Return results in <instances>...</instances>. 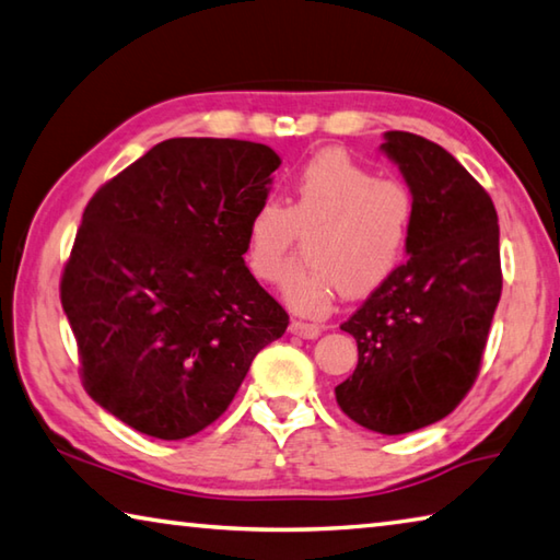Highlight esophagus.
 <instances>
[{"label":"esophagus","instance_id":"obj_1","mask_svg":"<svg viewBox=\"0 0 560 560\" xmlns=\"http://www.w3.org/2000/svg\"><path fill=\"white\" fill-rule=\"evenodd\" d=\"M290 331L302 339H317L322 335L319 325H312V322H302V319H292L290 322Z\"/></svg>","mask_w":560,"mask_h":560}]
</instances>
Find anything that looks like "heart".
Returning a JSON list of instances; mask_svg holds the SVG:
<instances>
[{
    "mask_svg": "<svg viewBox=\"0 0 560 560\" xmlns=\"http://www.w3.org/2000/svg\"><path fill=\"white\" fill-rule=\"evenodd\" d=\"M416 223V196L390 176L341 150H322L300 166L285 206L262 199L245 225V265L255 280L278 282L298 235H310V262L282 282V298L300 315L322 317L339 292L364 298L378 290L404 262Z\"/></svg>",
    "mask_w": 560,
    "mask_h": 560,
    "instance_id": "1",
    "label": "heart"
}]
</instances>
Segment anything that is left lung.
Returning <instances> with one entry per match:
<instances>
[{"mask_svg": "<svg viewBox=\"0 0 560 560\" xmlns=\"http://www.w3.org/2000/svg\"><path fill=\"white\" fill-rule=\"evenodd\" d=\"M381 150L416 196L410 258L341 325L359 364L335 394L354 423L404 435L453 413L475 386L502 262L494 203L453 154L400 130Z\"/></svg>", "mask_w": 560, "mask_h": 560, "instance_id": "1", "label": "left lung"}]
</instances>
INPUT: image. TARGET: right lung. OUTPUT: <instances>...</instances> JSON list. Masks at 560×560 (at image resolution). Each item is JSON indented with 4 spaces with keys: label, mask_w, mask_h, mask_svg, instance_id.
Here are the masks:
<instances>
[{
    "label": "right lung",
    "mask_w": 560,
    "mask_h": 560,
    "mask_svg": "<svg viewBox=\"0 0 560 560\" xmlns=\"http://www.w3.org/2000/svg\"><path fill=\"white\" fill-rule=\"evenodd\" d=\"M280 156L215 137L154 144L93 194L61 275L83 388L137 433L182 440L225 413L288 312L245 265Z\"/></svg>",
    "instance_id": "right-lung-1"
}]
</instances>
